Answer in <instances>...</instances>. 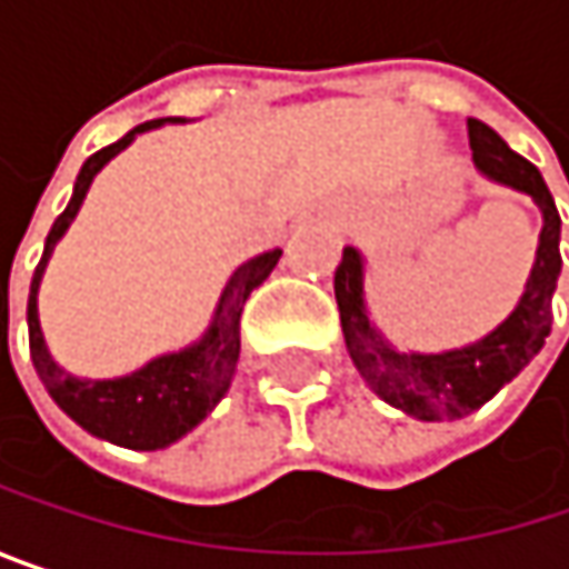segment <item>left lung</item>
<instances>
[{
	"label": "left lung",
	"instance_id": "left-lung-1",
	"mask_svg": "<svg viewBox=\"0 0 569 569\" xmlns=\"http://www.w3.org/2000/svg\"><path fill=\"white\" fill-rule=\"evenodd\" d=\"M468 138L478 171L498 183L523 190L543 210V230L537 247V263L530 270L527 289L511 316L481 342L441 356H415L389 346L366 316L362 299V257L346 247L342 263L336 267V302L342 319V336L359 376L369 389L389 405L415 415L421 421H451L465 418L485 401L498 396L513 376L540 352L553 326V289L560 277V213L543 183L540 171L513 154L501 134L485 121L468 118Z\"/></svg>",
	"mask_w": 569,
	"mask_h": 569
}]
</instances>
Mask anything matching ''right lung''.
Instances as JSON below:
<instances>
[{
    "instance_id": "1",
    "label": "right lung",
    "mask_w": 569,
    "mask_h": 569,
    "mask_svg": "<svg viewBox=\"0 0 569 569\" xmlns=\"http://www.w3.org/2000/svg\"><path fill=\"white\" fill-rule=\"evenodd\" d=\"M158 124H164V118L138 124L121 141L101 148L98 154H91L81 164V173L74 180V193L46 237V253L36 267L32 289H29V352H32V366H36L42 386L49 389V396L56 398L58 408L68 418H74L84 431H91L111 445L134 448V451L168 448L171 441L187 435L193 425H200L213 411V405L230 389V379H233V369L240 359L243 302L273 273L277 260L283 257V250H270V253L243 263L223 289L220 306H217V319L207 329V336L183 352L161 356V359L148 362L144 369H138L124 379H108V382H84V379H74V376L58 369L56 359L46 349L42 326H39V283H42L46 263L56 250L58 237L74 220L94 173L101 171L118 151H124L134 141V134L151 131Z\"/></svg>"
}]
</instances>
